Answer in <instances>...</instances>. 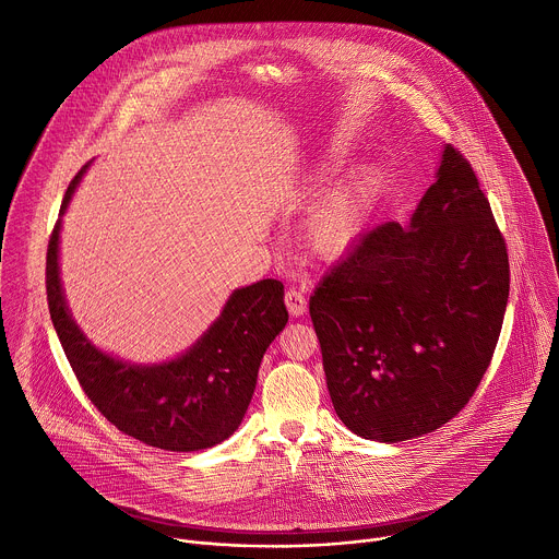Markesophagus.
<instances>
[{"instance_id": "34e87169", "label": "esophagus", "mask_w": 559, "mask_h": 559, "mask_svg": "<svg viewBox=\"0 0 559 559\" xmlns=\"http://www.w3.org/2000/svg\"><path fill=\"white\" fill-rule=\"evenodd\" d=\"M285 305H287V309H289L292 316H302V313L307 311V298H305V294L298 292V289H294V287H289V289L285 292Z\"/></svg>"}]
</instances>
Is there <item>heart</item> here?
Instances as JSON below:
<instances>
[{"mask_svg":"<svg viewBox=\"0 0 559 559\" xmlns=\"http://www.w3.org/2000/svg\"><path fill=\"white\" fill-rule=\"evenodd\" d=\"M330 166L332 158H325L316 173L323 175ZM371 194L373 177L367 170H356L323 192L307 210L302 221L307 246L321 257H338L347 252L365 229Z\"/></svg>","mask_w":559,"mask_h":559,"instance_id":"b5f03b06","label":"heart"}]
</instances>
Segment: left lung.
I'll return each mask as SVG.
<instances>
[{
	"mask_svg": "<svg viewBox=\"0 0 559 559\" xmlns=\"http://www.w3.org/2000/svg\"><path fill=\"white\" fill-rule=\"evenodd\" d=\"M509 254L471 164L444 145L409 225L369 229L309 298L334 409L365 440L447 425L491 365Z\"/></svg>",
	"mask_w": 559,
	"mask_h": 559,
	"instance_id": "left-lung-1",
	"label": "left lung"
}]
</instances>
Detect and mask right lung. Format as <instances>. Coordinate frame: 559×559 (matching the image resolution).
Returning a JSON list of instances; mask_svg holds the SVG:
<instances>
[{"mask_svg":"<svg viewBox=\"0 0 559 559\" xmlns=\"http://www.w3.org/2000/svg\"><path fill=\"white\" fill-rule=\"evenodd\" d=\"M88 166L70 181L61 214ZM61 218L48 241V309L66 358L102 416L126 436L166 451L210 449L241 425L270 343L283 332V283L263 278L234 289L210 330L179 358L134 365L97 349L76 328L59 278Z\"/></svg>","mask_w":559,"mask_h":559,"instance_id":"obj_1","label":"right lung"}]
</instances>
